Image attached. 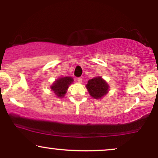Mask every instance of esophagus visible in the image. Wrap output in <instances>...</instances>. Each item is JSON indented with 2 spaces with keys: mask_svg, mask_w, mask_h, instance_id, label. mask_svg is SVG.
<instances>
[{
  "mask_svg": "<svg viewBox=\"0 0 158 158\" xmlns=\"http://www.w3.org/2000/svg\"><path fill=\"white\" fill-rule=\"evenodd\" d=\"M77 81H79V83H81V82H82V79H81V77L78 78V79H77Z\"/></svg>",
  "mask_w": 158,
  "mask_h": 158,
  "instance_id": "esophagus-1",
  "label": "esophagus"
}]
</instances>
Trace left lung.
<instances>
[{
  "instance_id": "8db88e82",
  "label": "left lung",
  "mask_w": 158,
  "mask_h": 158,
  "mask_svg": "<svg viewBox=\"0 0 158 158\" xmlns=\"http://www.w3.org/2000/svg\"><path fill=\"white\" fill-rule=\"evenodd\" d=\"M86 88L90 97L94 99H99L106 95L109 91V85L101 77H96L88 80Z\"/></svg>"
}]
</instances>
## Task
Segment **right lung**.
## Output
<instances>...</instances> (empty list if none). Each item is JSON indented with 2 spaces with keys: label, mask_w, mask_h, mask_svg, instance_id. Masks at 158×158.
I'll return each mask as SVG.
<instances>
[{
  "label": "right lung",
  "mask_w": 158,
  "mask_h": 158,
  "mask_svg": "<svg viewBox=\"0 0 158 158\" xmlns=\"http://www.w3.org/2000/svg\"><path fill=\"white\" fill-rule=\"evenodd\" d=\"M73 82V79L71 77H59L50 86L51 91L59 98H63L67 93L69 86Z\"/></svg>",
  "instance_id": "add662e5"
}]
</instances>
